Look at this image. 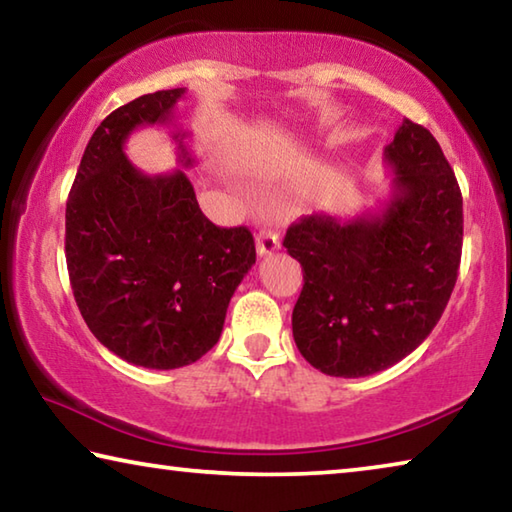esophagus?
<instances>
[{"label": "esophagus", "mask_w": 512, "mask_h": 512, "mask_svg": "<svg viewBox=\"0 0 512 512\" xmlns=\"http://www.w3.org/2000/svg\"><path fill=\"white\" fill-rule=\"evenodd\" d=\"M255 244H257L259 255H271L280 248V237H277V232L273 230H259Z\"/></svg>", "instance_id": "34e87169"}]
</instances>
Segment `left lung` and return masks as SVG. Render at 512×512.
Here are the masks:
<instances>
[{
    "instance_id": "obj_1",
    "label": "left lung",
    "mask_w": 512,
    "mask_h": 512,
    "mask_svg": "<svg viewBox=\"0 0 512 512\" xmlns=\"http://www.w3.org/2000/svg\"><path fill=\"white\" fill-rule=\"evenodd\" d=\"M384 155L393 196L350 221L309 214L284 248L302 266L293 339L332 377L391 368L427 339L452 296L463 248V196L440 144L404 119Z\"/></svg>"
}]
</instances>
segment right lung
Returning <instances> with one entry per match:
<instances>
[{"instance_id": "add662e5", "label": "right lung", "mask_w": 512, "mask_h": 512, "mask_svg": "<svg viewBox=\"0 0 512 512\" xmlns=\"http://www.w3.org/2000/svg\"><path fill=\"white\" fill-rule=\"evenodd\" d=\"M183 94L160 90L110 112L85 146L65 210L67 271L83 320L119 359L153 370L189 366L214 348L232 293L255 264L250 230L207 219L185 171L146 176L126 158L128 135L167 124Z\"/></svg>"}]
</instances>
